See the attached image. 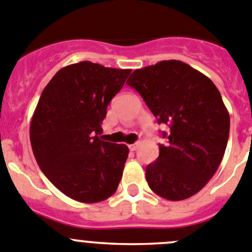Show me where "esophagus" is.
I'll use <instances>...</instances> for the list:
<instances>
[{
  "label": "esophagus",
  "instance_id": "1",
  "mask_svg": "<svg viewBox=\"0 0 252 252\" xmlns=\"http://www.w3.org/2000/svg\"><path fill=\"white\" fill-rule=\"evenodd\" d=\"M128 147H129V149L131 150V152H134V150L138 149V147H139V143H134V144L128 145Z\"/></svg>",
  "mask_w": 252,
  "mask_h": 252
}]
</instances>
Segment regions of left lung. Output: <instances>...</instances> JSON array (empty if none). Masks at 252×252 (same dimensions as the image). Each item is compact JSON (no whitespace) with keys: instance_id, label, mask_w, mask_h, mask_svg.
<instances>
[{"instance_id":"left-lung-1","label":"left lung","mask_w":252,"mask_h":252,"mask_svg":"<svg viewBox=\"0 0 252 252\" xmlns=\"http://www.w3.org/2000/svg\"><path fill=\"white\" fill-rule=\"evenodd\" d=\"M126 84L144 99L158 123L170 131L159 157L145 169L150 189L179 201L200 191L221 163L230 115L210 78L182 61H161L135 69Z\"/></svg>"}]
</instances>
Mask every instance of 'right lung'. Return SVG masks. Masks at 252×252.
I'll return each instance as SVG.
<instances>
[{
  "label": "right lung",
  "mask_w": 252,
  "mask_h": 252,
  "mask_svg": "<svg viewBox=\"0 0 252 252\" xmlns=\"http://www.w3.org/2000/svg\"><path fill=\"white\" fill-rule=\"evenodd\" d=\"M130 72L84 61L58 70L42 92L31 121V145L47 179L73 200L99 203L118 188L129 149L98 134Z\"/></svg>",
  "instance_id": "1"
}]
</instances>
